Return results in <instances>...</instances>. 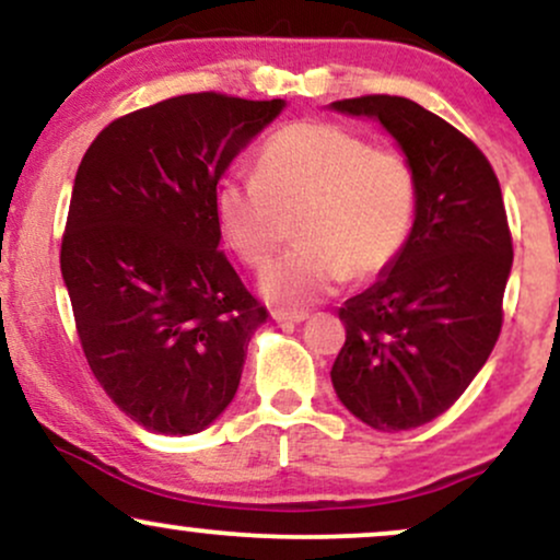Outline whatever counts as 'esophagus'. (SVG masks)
Segmentation results:
<instances>
[{
	"instance_id": "obj_1",
	"label": "esophagus",
	"mask_w": 560,
	"mask_h": 560,
	"mask_svg": "<svg viewBox=\"0 0 560 560\" xmlns=\"http://www.w3.org/2000/svg\"><path fill=\"white\" fill-rule=\"evenodd\" d=\"M273 320H279V324H302V320L307 318L305 311H287V307H273L271 311Z\"/></svg>"
}]
</instances>
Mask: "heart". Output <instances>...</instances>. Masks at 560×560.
Returning a JSON list of instances; mask_svg holds the SVG:
<instances>
[{
	"mask_svg": "<svg viewBox=\"0 0 560 560\" xmlns=\"http://www.w3.org/2000/svg\"><path fill=\"white\" fill-rule=\"evenodd\" d=\"M416 173L408 158L324 120L287 126L258 155L255 176L218 186L223 240L244 266L266 271L289 236L298 247L262 279L281 305H307L347 276L374 279L400 255L416 215Z\"/></svg>",
	"mask_w": 560,
	"mask_h": 560,
	"instance_id": "1",
	"label": "heart"
}]
</instances>
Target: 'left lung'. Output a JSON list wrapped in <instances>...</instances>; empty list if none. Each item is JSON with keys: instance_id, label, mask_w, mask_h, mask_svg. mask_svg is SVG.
Returning a JSON list of instances; mask_svg holds the SVG:
<instances>
[{"instance_id": "1", "label": "left lung", "mask_w": 560, "mask_h": 560, "mask_svg": "<svg viewBox=\"0 0 560 560\" xmlns=\"http://www.w3.org/2000/svg\"><path fill=\"white\" fill-rule=\"evenodd\" d=\"M334 110L374 115L416 173V221L387 276L339 307L345 345L331 384L378 432L429 423L464 395L503 329L513 262L490 160L413 100L365 94Z\"/></svg>"}]
</instances>
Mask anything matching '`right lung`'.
Instances as JSON below:
<instances>
[{
	"instance_id": "1",
	"label": "right lung",
	"mask_w": 560,
	"mask_h": 560,
	"mask_svg": "<svg viewBox=\"0 0 560 560\" xmlns=\"http://www.w3.org/2000/svg\"><path fill=\"white\" fill-rule=\"evenodd\" d=\"M284 100L199 92L115 118L75 173L60 268L89 369L158 434H195L234 400L268 311L223 249L218 178Z\"/></svg>"
}]
</instances>
